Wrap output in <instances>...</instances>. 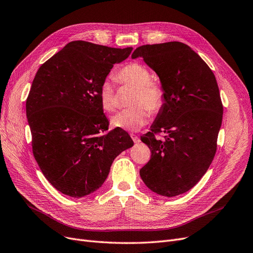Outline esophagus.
<instances>
[{
    "label": "esophagus",
    "mask_w": 253,
    "mask_h": 253,
    "mask_svg": "<svg viewBox=\"0 0 253 253\" xmlns=\"http://www.w3.org/2000/svg\"><path fill=\"white\" fill-rule=\"evenodd\" d=\"M131 138H132V141H133L135 144L141 142V139H139V137H138L137 135H135V134H131Z\"/></svg>",
    "instance_id": "1"
}]
</instances>
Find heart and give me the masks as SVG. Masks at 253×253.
Listing matches in <instances>:
<instances>
[{"instance_id":"obj_1","label":"heart","mask_w":253,"mask_h":253,"mask_svg":"<svg viewBox=\"0 0 253 253\" xmlns=\"http://www.w3.org/2000/svg\"><path fill=\"white\" fill-rule=\"evenodd\" d=\"M120 85H129L134 87L130 105L127 109L122 110L112 117L111 124L117 128L126 131H137L150 119L152 114H158L165 104V95L163 88L154 83L150 72L139 63H129L121 68L114 76ZM99 101L101 108L105 112H114L118 102L116 87L108 79L104 80L99 88Z\"/></svg>"}]
</instances>
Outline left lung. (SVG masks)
Returning a JSON list of instances; mask_svg holds the SVG:
<instances>
[{
	"label": "left lung",
	"mask_w": 253,
	"mask_h": 253,
	"mask_svg": "<svg viewBox=\"0 0 253 253\" xmlns=\"http://www.w3.org/2000/svg\"><path fill=\"white\" fill-rule=\"evenodd\" d=\"M131 57L155 71L165 95L151 131L141 136L151 158L139 175L154 193L174 197L202 178L216 154L223 117L218 83L200 56L179 42L141 45Z\"/></svg>",
	"instance_id": "8db88e82"
}]
</instances>
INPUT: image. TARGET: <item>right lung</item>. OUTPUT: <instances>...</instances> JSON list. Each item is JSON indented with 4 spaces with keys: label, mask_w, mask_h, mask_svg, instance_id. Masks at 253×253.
I'll list each match as a JSON object with an SVG mask.
<instances>
[{
    "label": "right lung",
    "mask_w": 253,
    "mask_h": 253,
    "mask_svg": "<svg viewBox=\"0 0 253 253\" xmlns=\"http://www.w3.org/2000/svg\"><path fill=\"white\" fill-rule=\"evenodd\" d=\"M132 48L69 42L41 65L26 100L36 163L54 188L87 196L104 183L115 158L133 146L121 128L108 130L99 88Z\"/></svg>",
    "instance_id": "obj_1"
}]
</instances>
